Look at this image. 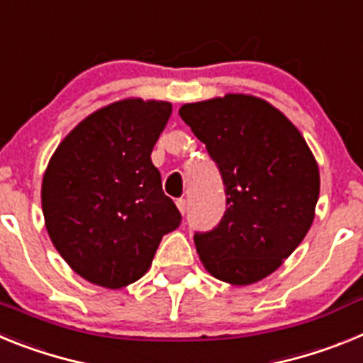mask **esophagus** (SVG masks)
<instances>
[{"label":"esophagus","mask_w":363,"mask_h":363,"mask_svg":"<svg viewBox=\"0 0 363 363\" xmlns=\"http://www.w3.org/2000/svg\"><path fill=\"white\" fill-rule=\"evenodd\" d=\"M176 205H178L179 213H182V214L187 213V200H184V198H179V200L176 201Z\"/></svg>","instance_id":"34e87169"}]
</instances>
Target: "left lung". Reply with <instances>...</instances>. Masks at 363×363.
<instances>
[{"label":"left lung","mask_w":363,"mask_h":363,"mask_svg":"<svg viewBox=\"0 0 363 363\" xmlns=\"http://www.w3.org/2000/svg\"><path fill=\"white\" fill-rule=\"evenodd\" d=\"M179 116L205 143L225 185L218 227L194 234L201 264L227 284L264 280L313 225L318 163L289 118L256 96L185 104Z\"/></svg>","instance_id":"1"}]
</instances>
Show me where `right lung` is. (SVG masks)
<instances>
[{
    "mask_svg": "<svg viewBox=\"0 0 363 363\" xmlns=\"http://www.w3.org/2000/svg\"><path fill=\"white\" fill-rule=\"evenodd\" d=\"M172 105L127 98L79 121L41 184L45 227L76 274L121 289L149 271L163 234L182 221L150 152Z\"/></svg>",
    "mask_w": 363,
    "mask_h": 363,
    "instance_id": "1",
    "label": "right lung"
}]
</instances>
